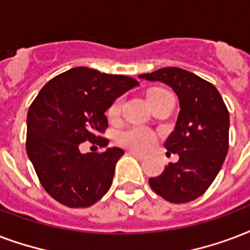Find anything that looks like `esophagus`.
Listing matches in <instances>:
<instances>
[{"mask_svg":"<svg viewBox=\"0 0 250 250\" xmlns=\"http://www.w3.org/2000/svg\"><path fill=\"white\" fill-rule=\"evenodd\" d=\"M127 152H129V155L135 156V158H137V159H139V160H143L145 158H146V156L143 155V154H141V152H138V151H135V150H129Z\"/></svg>","mask_w":250,"mask_h":250,"instance_id":"34e87169","label":"esophagus"}]
</instances>
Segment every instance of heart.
<instances>
[{"label":"heart","mask_w":250,"mask_h":250,"mask_svg":"<svg viewBox=\"0 0 250 250\" xmlns=\"http://www.w3.org/2000/svg\"><path fill=\"white\" fill-rule=\"evenodd\" d=\"M160 88H152L147 94L151 92H160ZM121 104L123 100L121 99H116L115 102L111 104V107L108 108V116L109 117H116L120 113L121 109ZM155 141V135L150 129L143 126H133L129 127L126 130L121 131L119 134V142L125 147L129 148H134V150H147L148 147H151V145Z\"/></svg>","instance_id":"b5f03b06"}]
</instances>
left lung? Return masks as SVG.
I'll return each mask as SVG.
<instances>
[{"label": "left lung", "instance_id": "obj_1", "mask_svg": "<svg viewBox=\"0 0 250 250\" xmlns=\"http://www.w3.org/2000/svg\"><path fill=\"white\" fill-rule=\"evenodd\" d=\"M138 77L169 86L180 103L175 130L164 143L168 152L179 155V162L148 180L150 187L172 204L190 202L208 190L223 166L229 131L227 107L214 84L180 67Z\"/></svg>", "mask_w": 250, "mask_h": 250}]
</instances>
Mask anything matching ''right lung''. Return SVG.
<instances>
[{
  "label": "right lung",
  "instance_id": "right-lung-1",
  "mask_svg": "<svg viewBox=\"0 0 250 250\" xmlns=\"http://www.w3.org/2000/svg\"><path fill=\"white\" fill-rule=\"evenodd\" d=\"M139 86L126 75L74 67L42 87L27 113V155L42 188L60 204L88 208L111 188L119 147L82 154V142L107 146L99 131L108 126L105 111L116 99Z\"/></svg>",
  "mask_w": 250,
  "mask_h": 250
}]
</instances>
